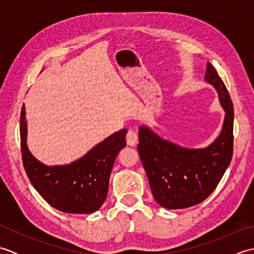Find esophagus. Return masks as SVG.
Instances as JSON below:
<instances>
[{
    "instance_id": "34e87169",
    "label": "esophagus",
    "mask_w": 254,
    "mask_h": 254,
    "mask_svg": "<svg viewBox=\"0 0 254 254\" xmlns=\"http://www.w3.org/2000/svg\"><path fill=\"white\" fill-rule=\"evenodd\" d=\"M137 133L133 130H128L127 133V143L128 146H135L137 144Z\"/></svg>"
}]
</instances>
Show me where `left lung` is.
<instances>
[{"mask_svg":"<svg viewBox=\"0 0 254 254\" xmlns=\"http://www.w3.org/2000/svg\"><path fill=\"white\" fill-rule=\"evenodd\" d=\"M205 80L216 88L226 112L222 133L209 146L185 148L161 138L149 127L138 130V155L156 202L165 208H187L203 202L216 189L233 158V101L209 62Z\"/></svg>","mask_w":254,"mask_h":254,"instance_id":"left-lung-1","label":"left lung"}]
</instances>
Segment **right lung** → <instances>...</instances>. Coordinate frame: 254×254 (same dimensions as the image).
<instances>
[{"mask_svg":"<svg viewBox=\"0 0 254 254\" xmlns=\"http://www.w3.org/2000/svg\"><path fill=\"white\" fill-rule=\"evenodd\" d=\"M25 105L20 112V148L23 165L37 192L61 212L89 214L107 197L109 178L118 153L127 145V130L113 133L82 158L65 166H46L37 160L26 144Z\"/></svg>","mask_w":254,"mask_h":254,"instance_id":"right-lung-1","label":"right lung"}]
</instances>
